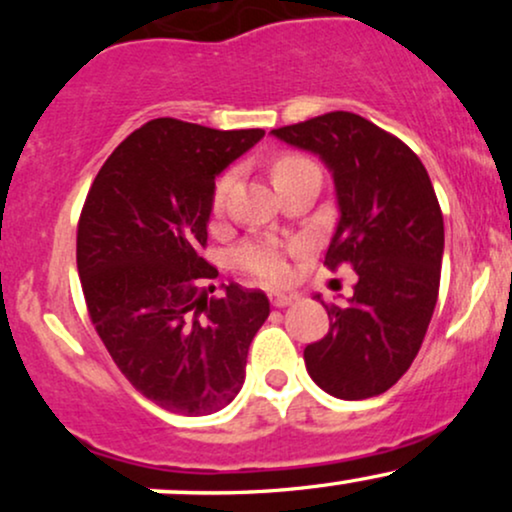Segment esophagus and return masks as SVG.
Instances as JSON below:
<instances>
[{"label": "esophagus", "mask_w": 512, "mask_h": 512, "mask_svg": "<svg viewBox=\"0 0 512 512\" xmlns=\"http://www.w3.org/2000/svg\"><path fill=\"white\" fill-rule=\"evenodd\" d=\"M293 301H296V296H293V293H281V291L269 293V303H272L274 308H284V305H289Z\"/></svg>", "instance_id": "1"}]
</instances>
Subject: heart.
<instances>
[{
	"label": "heart",
	"mask_w": 512,
	"mask_h": 512,
	"mask_svg": "<svg viewBox=\"0 0 512 512\" xmlns=\"http://www.w3.org/2000/svg\"><path fill=\"white\" fill-rule=\"evenodd\" d=\"M303 166H310L308 158L303 156L276 158L272 166L274 185L284 178H289L291 173H296V170ZM231 185L233 173L221 175V178L216 180L214 192H211V211H214V214H221L223 207H226V197L228 192H231ZM289 255L291 245L276 243V240H248V243L240 245V250L236 252V262L245 274L255 276L262 284H281V281L289 279L291 272Z\"/></svg>",
	"instance_id": "obj_1"
}]
</instances>
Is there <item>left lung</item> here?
<instances>
[{"mask_svg":"<svg viewBox=\"0 0 512 512\" xmlns=\"http://www.w3.org/2000/svg\"><path fill=\"white\" fill-rule=\"evenodd\" d=\"M272 132L332 170L342 216L325 264L358 274L344 308L325 305L330 332L305 346V368L332 397L383 395L419 354L438 301L445 236L431 178L402 139L356 113Z\"/></svg>","mask_w":512,"mask_h":512,"instance_id":"1","label":"left lung"}]
</instances>
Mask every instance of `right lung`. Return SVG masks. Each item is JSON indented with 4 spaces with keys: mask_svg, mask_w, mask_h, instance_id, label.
Listing matches in <instances>:
<instances>
[{
    "mask_svg": "<svg viewBox=\"0 0 512 512\" xmlns=\"http://www.w3.org/2000/svg\"><path fill=\"white\" fill-rule=\"evenodd\" d=\"M262 137L158 117L108 156L81 209L88 317L134 390L175 414H211L238 395L269 315L257 289L214 296L204 284L219 272L202 255L214 178Z\"/></svg>",
    "mask_w": 512,
    "mask_h": 512,
    "instance_id": "obj_1",
    "label": "right lung"
}]
</instances>
